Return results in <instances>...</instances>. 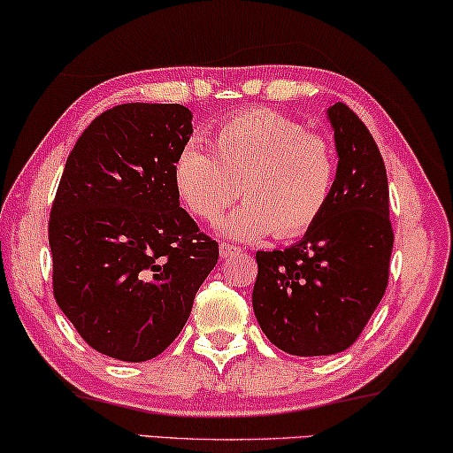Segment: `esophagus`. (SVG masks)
<instances>
[{
    "label": "esophagus",
    "instance_id": "34e87169",
    "mask_svg": "<svg viewBox=\"0 0 453 453\" xmlns=\"http://www.w3.org/2000/svg\"><path fill=\"white\" fill-rule=\"evenodd\" d=\"M241 251H243V250H241V247H237V245L220 243V256H222V259H228V257L237 256V253H241Z\"/></svg>",
    "mask_w": 453,
    "mask_h": 453
}]
</instances>
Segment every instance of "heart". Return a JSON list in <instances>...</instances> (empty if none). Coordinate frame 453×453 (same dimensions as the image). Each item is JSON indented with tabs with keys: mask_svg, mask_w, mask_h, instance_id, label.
Here are the masks:
<instances>
[{
	"mask_svg": "<svg viewBox=\"0 0 453 453\" xmlns=\"http://www.w3.org/2000/svg\"><path fill=\"white\" fill-rule=\"evenodd\" d=\"M173 185L196 219L214 225L234 197L243 203L225 233L256 241L274 233L293 239L326 212L338 177V157L326 135L265 107L245 109L216 127L212 152L191 140L173 160Z\"/></svg>",
	"mask_w": 453,
	"mask_h": 453,
	"instance_id": "b5f03b06",
	"label": "heart"
}]
</instances>
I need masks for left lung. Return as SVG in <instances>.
Segmentation results:
<instances>
[{"instance_id":"1","label":"left lung","mask_w":453,"mask_h":453,"mask_svg":"<svg viewBox=\"0 0 453 453\" xmlns=\"http://www.w3.org/2000/svg\"><path fill=\"white\" fill-rule=\"evenodd\" d=\"M338 177L321 219L284 251H257L253 311L278 349L326 357L357 342L383 299L394 231L386 165L352 109H327Z\"/></svg>"}]
</instances>
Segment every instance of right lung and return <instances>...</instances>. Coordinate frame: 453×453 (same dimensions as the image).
<instances>
[{"label":"right lung","mask_w":453,"mask_h":453,"mask_svg":"<svg viewBox=\"0 0 453 453\" xmlns=\"http://www.w3.org/2000/svg\"><path fill=\"white\" fill-rule=\"evenodd\" d=\"M183 104L126 103L84 129L49 219L53 295L86 344L119 361L160 355L183 330L219 243L179 208Z\"/></svg>","instance_id":"add662e5"}]
</instances>
